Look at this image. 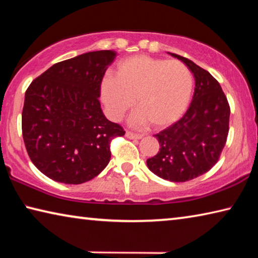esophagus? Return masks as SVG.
Returning a JSON list of instances; mask_svg holds the SVG:
<instances>
[{
	"mask_svg": "<svg viewBox=\"0 0 258 258\" xmlns=\"http://www.w3.org/2000/svg\"><path fill=\"white\" fill-rule=\"evenodd\" d=\"M126 137H127L128 139H132V140H139V139L142 138V135L141 134H135L133 132H130V131H127V132H126Z\"/></svg>",
	"mask_w": 258,
	"mask_h": 258,
	"instance_id": "esophagus-1",
	"label": "esophagus"
}]
</instances>
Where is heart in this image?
<instances>
[{"label":"heart","instance_id":"1","mask_svg":"<svg viewBox=\"0 0 258 258\" xmlns=\"http://www.w3.org/2000/svg\"><path fill=\"white\" fill-rule=\"evenodd\" d=\"M192 90L194 77L184 63L145 54L120 60L115 76H104L101 82V98L111 118H120L135 98L140 110L131 119L132 124L143 125L149 120L157 128L181 118Z\"/></svg>","mask_w":258,"mask_h":258}]
</instances>
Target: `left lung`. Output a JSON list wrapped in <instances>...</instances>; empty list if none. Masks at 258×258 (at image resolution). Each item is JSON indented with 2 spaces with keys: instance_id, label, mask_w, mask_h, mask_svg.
I'll return each mask as SVG.
<instances>
[{
  "instance_id": "1",
  "label": "left lung",
  "mask_w": 258,
  "mask_h": 258,
  "mask_svg": "<svg viewBox=\"0 0 258 258\" xmlns=\"http://www.w3.org/2000/svg\"><path fill=\"white\" fill-rule=\"evenodd\" d=\"M171 55L194 74L195 93L182 118L155 135L160 148L147 165L164 180L185 182L208 172L220 159L228 139L230 106L220 83L207 71L184 56Z\"/></svg>"
}]
</instances>
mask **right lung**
I'll return each mask as SVG.
<instances>
[{
    "label": "right lung",
    "mask_w": 258,
    "mask_h": 258,
    "mask_svg": "<svg viewBox=\"0 0 258 258\" xmlns=\"http://www.w3.org/2000/svg\"><path fill=\"white\" fill-rule=\"evenodd\" d=\"M111 50L93 51L54 63L30 83L21 127L26 150L37 169L53 181L81 184L99 175L110 160V142L123 137L100 106Z\"/></svg>",
    "instance_id": "add662e5"
}]
</instances>
